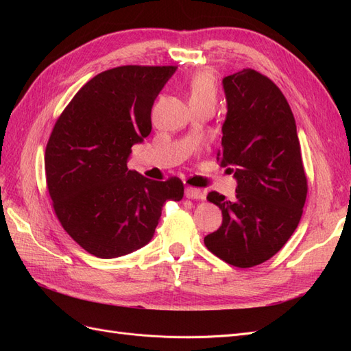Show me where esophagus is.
<instances>
[{"label":"esophagus","instance_id":"34e87169","mask_svg":"<svg viewBox=\"0 0 351 351\" xmlns=\"http://www.w3.org/2000/svg\"><path fill=\"white\" fill-rule=\"evenodd\" d=\"M184 195L187 199H196V200H200V199H205V190L202 189H195V187H186L184 190Z\"/></svg>","mask_w":351,"mask_h":351}]
</instances>
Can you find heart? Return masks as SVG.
Instances as JSON below:
<instances>
[{
	"instance_id": "1",
	"label": "heart",
	"mask_w": 351,
	"mask_h": 351,
	"mask_svg": "<svg viewBox=\"0 0 351 351\" xmlns=\"http://www.w3.org/2000/svg\"><path fill=\"white\" fill-rule=\"evenodd\" d=\"M189 104H210L215 105L218 98V88L214 74L208 70L195 73L187 84Z\"/></svg>"
}]
</instances>
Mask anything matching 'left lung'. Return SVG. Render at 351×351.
<instances>
[{"label": "left lung", "instance_id": "8db88e82", "mask_svg": "<svg viewBox=\"0 0 351 351\" xmlns=\"http://www.w3.org/2000/svg\"><path fill=\"white\" fill-rule=\"evenodd\" d=\"M227 117L218 161L237 180L236 199L210 192L221 227L205 237L208 250L237 268L271 259L289 241L307 195L300 142L289 102L271 79L243 69L222 80Z\"/></svg>", "mask_w": 351, "mask_h": 351}]
</instances>
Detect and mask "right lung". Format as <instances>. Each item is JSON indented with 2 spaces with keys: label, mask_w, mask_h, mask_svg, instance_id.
I'll use <instances>...</instances> for the list:
<instances>
[{
  "label": "right lung",
  "mask_w": 351,
  "mask_h": 351,
  "mask_svg": "<svg viewBox=\"0 0 351 351\" xmlns=\"http://www.w3.org/2000/svg\"><path fill=\"white\" fill-rule=\"evenodd\" d=\"M174 66H121L74 95L45 149L48 192L67 234L102 259L124 256L154 237L167 200H182L177 177L155 182L127 168L132 146L152 130L151 111Z\"/></svg>",
  "instance_id": "right-lung-1"
}]
</instances>
